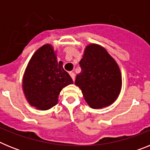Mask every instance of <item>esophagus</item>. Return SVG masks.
Wrapping results in <instances>:
<instances>
[{"instance_id":"1","label":"esophagus","mask_w":150,"mask_h":150,"mask_svg":"<svg viewBox=\"0 0 150 150\" xmlns=\"http://www.w3.org/2000/svg\"><path fill=\"white\" fill-rule=\"evenodd\" d=\"M70 75H71V78L73 79V81L74 82V80H75V74H74V73L71 72V73H70Z\"/></svg>"}]
</instances>
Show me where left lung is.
<instances>
[{
  "mask_svg": "<svg viewBox=\"0 0 150 150\" xmlns=\"http://www.w3.org/2000/svg\"><path fill=\"white\" fill-rule=\"evenodd\" d=\"M81 72L75 84L93 109L103 108L117 99L122 88V75L116 61L98 44L88 45L79 62Z\"/></svg>",
  "mask_w": 150,
  "mask_h": 150,
  "instance_id": "8db88e82",
  "label": "left lung"
}]
</instances>
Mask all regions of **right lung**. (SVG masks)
Returning a JSON list of instances; mask_svg holds the SVG:
<instances>
[{
  "label": "right lung",
  "instance_id": "1",
  "mask_svg": "<svg viewBox=\"0 0 150 150\" xmlns=\"http://www.w3.org/2000/svg\"><path fill=\"white\" fill-rule=\"evenodd\" d=\"M74 83L58 62L55 52L50 44L38 49L29 61L22 80L26 99L33 107L46 110L58 103L62 88Z\"/></svg>",
  "mask_w": 150,
  "mask_h": 150
}]
</instances>
